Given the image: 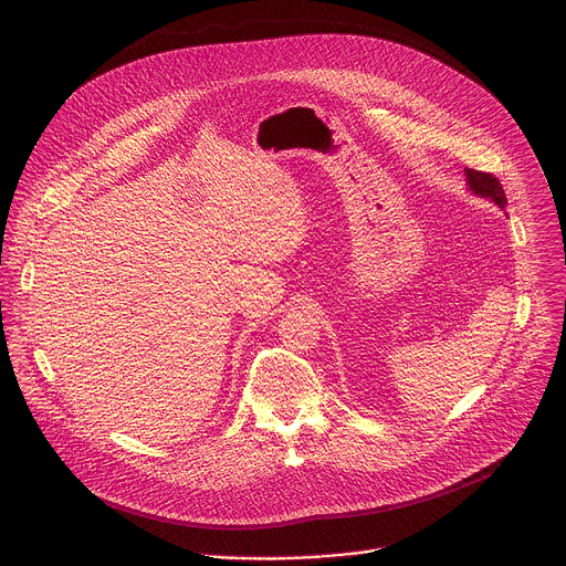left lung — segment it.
<instances>
[{
	"label": "left lung",
	"instance_id": "obj_1",
	"mask_svg": "<svg viewBox=\"0 0 566 566\" xmlns=\"http://www.w3.org/2000/svg\"><path fill=\"white\" fill-rule=\"evenodd\" d=\"M464 174H467L469 189L475 196L492 200L501 211L507 207V198H505V191H503L499 178H494L492 174H485V171H475V169H464Z\"/></svg>",
	"mask_w": 566,
	"mask_h": 566
}]
</instances>
